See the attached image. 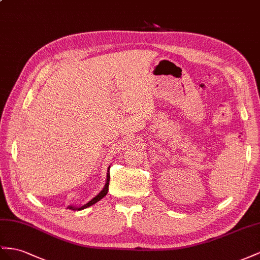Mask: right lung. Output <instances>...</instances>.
I'll return each mask as SVG.
<instances>
[{
    "label": "right lung",
    "instance_id": "right-lung-1",
    "mask_svg": "<svg viewBox=\"0 0 260 260\" xmlns=\"http://www.w3.org/2000/svg\"><path fill=\"white\" fill-rule=\"evenodd\" d=\"M109 183H110V167H109V170H108V175H106V182H105V185H104L103 190H102L101 192H100V193H99L95 198H93V199L91 200V201H89L86 204H84V205H82V206H72V205H70V206H68V209H69V210H73V211H76V210L80 211V210H84V209H86V208H89V206H91V205H93L94 203H96L98 201H100V200L103 199L106 194H108Z\"/></svg>",
    "mask_w": 260,
    "mask_h": 260
}]
</instances>
